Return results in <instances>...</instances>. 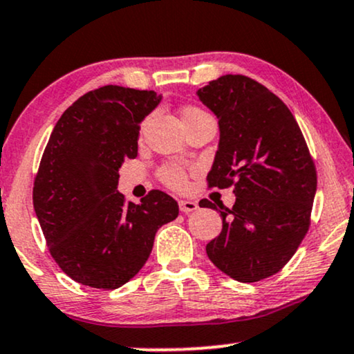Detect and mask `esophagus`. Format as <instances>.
<instances>
[{
  "label": "esophagus",
  "mask_w": 354,
  "mask_h": 354,
  "mask_svg": "<svg viewBox=\"0 0 354 354\" xmlns=\"http://www.w3.org/2000/svg\"><path fill=\"white\" fill-rule=\"evenodd\" d=\"M198 209H199V205H198V203H194V201H186V199L180 201V210L183 214H191Z\"/></svg>",
  "instance_id": "34e87169"
}]
</instances>
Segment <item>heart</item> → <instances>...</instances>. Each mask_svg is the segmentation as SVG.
<instances>
[{
  "label": "heart",
  "instance_id": "1",
  "mask_svg": "<svg viewBox=\"0 0 354 354\" xmlns=\"http://www.w3.org/2000/svg\"><path fill=\"white\" fill-rule=\"evenodd\" d=\"M199 114H204L203 111L198 109V107H186L185 111H183V119L186 118H192V115H199ZM162 180L167 183L168 186L171 187H183L186 183V174L183 171L181 168L178 167H167L162 169Z\"/></svg>",
  "mask_w": 354,
  "mask_h": 354
}]
</instances>
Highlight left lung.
<instances>
[{"label": "left lung", "instance_id": "obj_1", "mask_svg": "<svg viewBox=\"0 0 354 354\" xmlns=\"http://www.w3.org/2000/svg\"><path fill=\"white\" fill-rule=\"evenodd\" d=\"M218 119V149L210 187L234 186L232 209H216L222 232L205 247L210 261L240 283L276 274L292 258L310 227L317 171L288 106L243 75H223L198 89Z\"/></svg>", "mask_w": 354, "mask_h": 354}]
</instances>
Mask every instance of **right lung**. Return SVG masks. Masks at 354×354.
<instances>
[{
	"mask_svg": "<svg viewBox=\"0 0 354 354\" xmlns=\"http://www.w3.org/2000/svg\"><path fill=\"white\" fill-rule=\"evenodd\" d=\"M162 101L155 91L114 86L83 95L62 114L34 181V210L48 250L65 274L96 289L131 281L155 234L180 212L153 189L140 204L118 191L119 168L137 156L140 122Z\"/></svg>",
	"mask_w": 354,
	"mask_h": 354,
	"instance_id": "add662e5",
	"label": "right lung"
}]
</instances>
